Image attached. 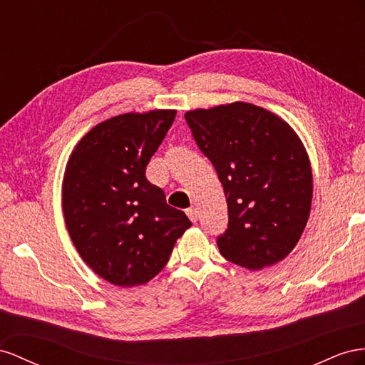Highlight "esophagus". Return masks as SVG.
Segmentation results:
<instances>
[{
  "instance_id": "esophagus-1",
  "label": "esophagus",
  "mask_w": 365,
  "mask_h": 365,
  "mask_svg": "<svg viewBox=\"0 0 365 365\" xmlns=\"http://www.w3.org/2000/svg\"><path fill=\"white\" fill-rule=\"evenodd\" d=\"M186 215L190 217L191 222L195 223L199 220V210H197V207H190V210H186Z\"/></svg>"
}]
</instances>
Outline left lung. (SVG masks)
Masks as SVG:
<instances>
[{"mask_svg": "<svg viewBox=\"0 0 365 365\" xmlns=\"http://www.w3.org/2000/svg\"><path fill=\"white\" fill-rule=\"evenodd\" d=\"M185 119L225 190L229 222L217 237L220 254L251 270L281 262L304 231L314 192L297 133L247 102L192 110Z\"/></svg>", "mask_w": 365, "mask_h": 365, "instance_id": "obj_1", "label": "left lung"}]
</instances>
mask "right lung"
<instances>
[{
  "label": "right lung",
  "instance_id": "1",
  "mask_svg": "<svg viewBox=\"0 0 365 365\" xmlns=\"http://www.w3.org/2000/svg\"><path fill=\"white\" fill-rule=\"evenodd\" d=\"M175 110L125 113L98 123L73 150L62 183V210L81 258L122 287L148 283L168 263L191 226L145 170Z\"/></svg>",
  "mask_w": 365,
  "mask_h": 365
}]
</instances>
